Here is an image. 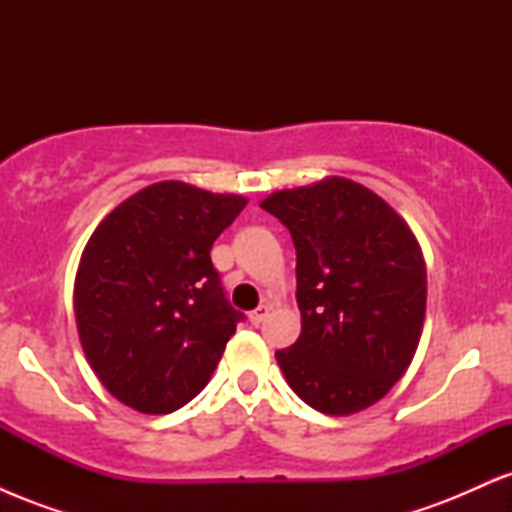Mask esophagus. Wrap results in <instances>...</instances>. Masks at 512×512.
<instances>
[{
	"label": "esophagus",
	"mask_w": 512,
	"mask_h": 512,
	"mask_svg": "<svg viewBox=\"0 0 512 512\" xmlns=\"http://www.w3.org/2000/svg\"><path fill=\"white\" fill-rule=\"evenodd\" d=\"M267 315H269V305H267V303H260L255 310H252V313H250L248 317H250L252 325H260V322H262Z\"/></svg>",
	"instance_id": "esophagus-1"
}]
</instances>
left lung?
<instances>
[{
	"label": "left lung",
	"mask_w": 512,
	"mask_h": 512,
	"mask_svg": "<svg viewBox=\"0 0 512 512\" xmlns=\"http://www.w3.org/2000/svg\"><path fill=\"white\" fill-rule=\"evenodd\" d=\"M260 207L296 245L301 337L276 363L305 404L349 416L407 373L426 317V262L409 223L361 182L330 175Z\"/></svg>",
	"instance_id": "1"
}]
</instances>
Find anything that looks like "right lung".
<instances>
[{"label":"right lung","mask_w":512,"mask_h":512,"mask_svg":"<svg viewBox=\"0 0 512 512\" xmlns=\"http://www.w3.org/2000/svg\"><path fill=\"white\" fill-rule=\"evenodd\" d=\"M248 204L182 180L120 202L81 252L74 315L88 366L142 414H170L209 383L243 320L223 298L211 245Z\"/></svg>","instance_id":"obj_1"}]
</instances>
